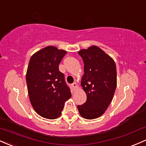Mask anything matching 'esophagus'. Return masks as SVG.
<instances>
[{"label":"esophagus","instance_id":"obj_1","mask_svg":"<svg viewBox=\"0 0 146 146\" xmlns=\"http://www.w3.org/2000/svg\"><path fill=\"white\" fill-rule=\"evenodd\" d=\"M71 86H72V87H73V89H76L77 87H78V86H77V84L76 82H73V84H71Z\"/></svg>","mask_w":146,"mask_h":146}]
</instances>
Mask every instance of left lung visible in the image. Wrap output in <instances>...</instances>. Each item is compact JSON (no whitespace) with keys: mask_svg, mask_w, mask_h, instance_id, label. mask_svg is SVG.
I'll use <instances>...</instances> for the list:
<instances>
[{"mask_svg":"<svg viewBox=\"0 0 146 146\" xmlns=\"http://www.w3.org/2000/svg\"><path fill=\"white\" fill-rule=\"evenodd\" d=\"M84 62L81 86L86 101L78 105L80 114L86 119L101 116L111 103L116 88V67L110 56L96 46L78 52Z\"/></svg>","mask_w":146,"mask_h":146,"instance_id":"obj_1","label":"left lung"}]
</instances>
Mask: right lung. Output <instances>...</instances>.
I'll return each instance as SVG.
<instances>
[{
  "label": "right lung",
  "mask_w": 146,
  "mask_h": 146,
  "mask_svg": "<svg viewBox=\"0 0 146 146\" xmlns=\"http://www.w3.org/2000/svg\"><path fill=\"white\" fill-rule=\"evenodd\" d=\"M66 51L52 46L35 52L30 58L26 82L30 102L42 117L55 119L62 113L64 102L71 97L59 64Z\"/></svg>",
  "instance_id": "obj_1"
}]
</instances>
